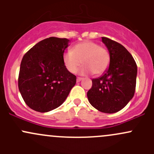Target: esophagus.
Instances as JSON below:
<instances>
[{
	"label": "esophagus",
	"mask_w": 154,
	"mask_h": 154,
	"mask_svg": "<svg viewBox=\"0 0 154 154\" xmlns=\"http://www.w3.org/2000/svg\"><path fill=\"white\" fill-rule=\"evenodd\" d=\"M82 80H83V78H82V77H77V83H79V82L81 81Z\"/></svg>",
	"instance_id": "1"
}]
</instances>
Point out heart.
Wrapping results in <instances>:
<instances>
[{
  "instance_id": "1",
  "label": "heart",
  "mask_w": 154,
  "mask_h": 154,
  "mask_svg": "<svg viewBox=\"0 0 154 154\" xmlns=\"http://www.w3.org/2000/svg\"><path fill=\"white\" fill-rule=\"evenodd\" d=\"M63 60L68 71L72 74L77 72L83 63L84 66L80 69V74L92 72L94 75H100L109 66L110 55L107 49L97 43L84 41L74 45L71 51L64 53Z\"/></svg>"
}]
</instances>
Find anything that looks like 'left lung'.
Masks as SVG:
<instances>
[{
	"label": "left lung",
	"instance_id": "1",
	"mask_svg": "<svg viewBox=\"0 0 154 154\" xmlns=\"http://www.w3.org/2000/svg\"><path fill=\"white\" fill-rule=\"evenodd\" d=\"M102 42L109 53V66L101 77L91 80L92 86L87 97L96 109L115 113L122 109L134 95L137 66L122 45L106 37H102Z\"/></svg>",
	"mask_w": 154,
	"mask_h": 154
}]
</instances>
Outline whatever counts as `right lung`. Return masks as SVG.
Wrapping results in <instances>:
<instances>
[{"label": "right lung", "mask_w": 154, "mask_h": 154, "mask_svg": "<svg viewBox=\"0 0 154 154\" xmlns=\"http://www.w3.org/2000/svg\"><path fill=\"white\" fill-rule=\"evenodd\" d=\"M69 40L50 37L29 50L20 66L18 88L26 104L47 112L63 104L77 77L68 71L63 56Z\"/></svg>", "instance_id": "obj_1"}]
</instances>
